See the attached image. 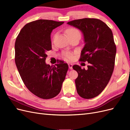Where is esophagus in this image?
Listing matches in <instances>:
<instances>
[{
  "label": "esophagus",
  "mask_w": 130,
  "mask_h": 130,
  "mask_svg": "<svg viewBox=\"0 0 130 130\" xmlns=\"http://www.w3.org/2000/svg\"><path fill=\"white\" fill-rule=\"evenodd\" d=\"M68 67H69V68L70 69H73V64L71 63H69L68 64Z\"/></svg>",
  "instance_id": "obj_1"
}]
</instances>
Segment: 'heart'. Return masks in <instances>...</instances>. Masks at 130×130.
Here are the masks:
<instances>
[{
	"mask_svg": "<svg viewBox=\"0 0 130 130\" xmlns=\"http://www.w3.org/2000/svg\"><path fill=\"white\" fill-rule=\"evenodd\" d=\"M66 33L67 34L68 36L69 37L73 36V35H77V34L80 35V32L79 30L77 29L76 28H75V27H69V28L67 29L66 30ZM56 35H54V39L55 38ZM64 57L68 60H71L73 58L72 54L70 53H65L64 54Z\"/></svg>",
	"mask_w": 130,
	"mask_h": 130,
	"instance_id": "1",
	"label": "heart"
}]
</instances>
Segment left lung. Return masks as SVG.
Listing matches in <instances>:
<instances>
[{
  "mask_svg": "<svg viewBox=\"0 0 130 130\" xmlns=\"http://www.w3.org/2000/svg\"><path fill=\"white\" fill-rule=\"evenodd\" d=\"M67 24L83 33L85 45L79 61H87L88 69L78 65L73 68L78 73L75 80L78 95L84 99H92L103 92L111 77L115 64L116 45L111 29L100 19H75Z\"/></svg>",
  "mask_w": 130,
  "mask_h": 130,
  "instance_id": "obj_1",
  "label": "left lung"
}]
</instances>
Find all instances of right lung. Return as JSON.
<instances>
[{
  "label": "right lung",
  "mask_w": 130,
  "mask_h": 130,
  "mask_svg": "<svg viewBox=\"0 0 130 130\" xmlns=\"http://www.w3.org/2000/svg\"><path fill=\"white\" fill-rule=\"evenodd\" d=\"M63 22L38 19L26 24L15 42V63L24 85L34 95L52 99L60 92L68 65L59 61L54 66L45 63L52 50L51 32Z\"/></svg>",
  "instance_id": "1"
}]
</instances>
